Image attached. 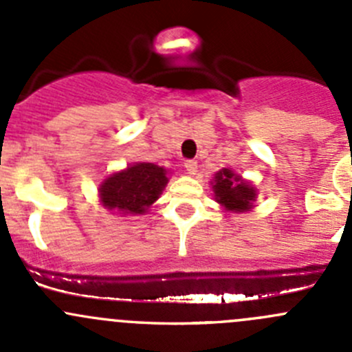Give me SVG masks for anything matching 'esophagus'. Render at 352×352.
Listing matches in <instances>:
<instances>
[{
	"label": "esophagus",
	"instance_id": "obj_1",
	"mask_svg": "<svg viewBox=\"0 0 352 352\" xmlns=\"http://www.w3.org/2000/svg\"><path fill=\"white\" fill-rule=\"evenodd\" d=\"M184 166H186V170H187V173H189V175H196V172H197V162H196V160H186Z\"/></svg>",
	"mask_w": 352,
	"mask_h": 352
}]
</instances>
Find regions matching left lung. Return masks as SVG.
<instances>
[{
  "mask_svg": "<svg viewBox=\"0 0 352 352\" xmlns=\"http://www.w3.org/2000/svg\"><path fill=\"white\" fill-rule=\"evenodd\" d=\"M212 192L216 202H219L226 211L233 212L250 211L257 197L255 187L245 182L242 177L230 168H221L216 173L212 180Z\"/></svg>",
  "mask_w": 352,
  "mask_h": 352,
  "instance_id": "1",
  "label": "left lung"
}]
</instances>
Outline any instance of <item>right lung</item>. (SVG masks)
Wrapping results in <instances>:
<instances>
[{
	"label": "right lung",
	"instance_id": "1",
	"mask_svg": "<svg viewBox=\"0 0 352 352\" xmlns=\"http://www.w3.org/2000/svg\"><path fill=\"white\" fill-rule=\"evenodd\" d=\"M168 177L163 166L155 163H134L109 175L98 187V196L109 211L122 214H143L160 197Z\"/></svg>",
	"mask_w": 352,
	"mask_h": 352
}]
</instances>
